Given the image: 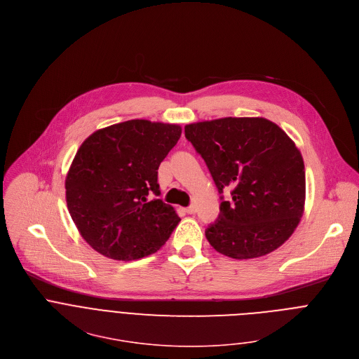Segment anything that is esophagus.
I'll return each mask as SVG.
<instances>
[{
    "label": "esophagus",
    "mask_w": 359,
    "mask_h": 359,
    "mask_svg": "<svg viewBox=\"0 0 359 359\" xmlns=\"http://www.w3.org/2000/svg\"><path fill=\"white\" fill-rule=\"evenodd\" d=\"M184 211H186L187 214H194V212H196V207H194V205H189L187 208H184Z\"/></svg>",
    "instance_id": "1"
}]
</instances>
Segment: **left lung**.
I'll list each match as a JSON object with an SVG mask.
<instances>
[{
    "label": "left lung",
    "instance_id": "1",
    "mask_svg": "<svg viewBox=\"0 0 359 359\" xmlns=\"http://www.w3.org/2000/svg\"><path fill=\"white\" fill-rule=\"evenodd\" d=\"M184 135L204 159L222 201L205 238L233 259L268 255L283 245L304 211L306 173L300 151L289 135L262 116H226L184 127Z\"/></svg>",
    "mask_w": 359,
    "mask_h": 359
}]
</instances>
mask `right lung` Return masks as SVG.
<instances>
[{"label":"right lung","instance_id":"obj_1","mask_svg":"<svg viewBox=\"0 0 359 359\" xmlns=\"http://www.w3.org/2000/svg\"><path fill=\"white\" fill-rule=\"evenodd\" d=\"M177 124L130 119L93 133L66 175V203L84 241L115 261L155 254L180 218L159 196L158 169L177 144Z\"/></svg>","mask_w":359,"mask_h":359}]
</instances>
